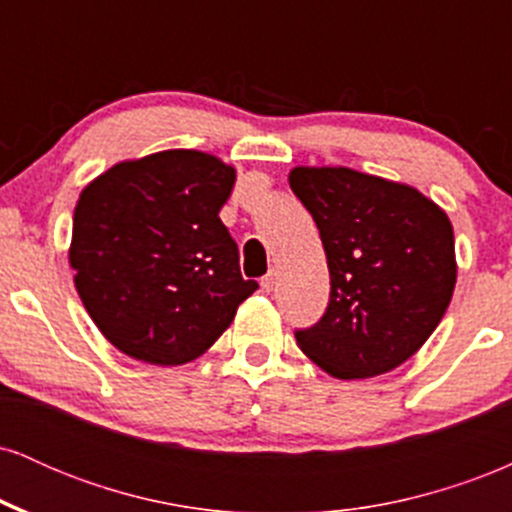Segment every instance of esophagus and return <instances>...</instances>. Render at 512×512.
Wrapping results in <instances>:
<instances>
[{
	"label": "esophagus",
	"mask_w": 512,
	"mask_h": 512,
	"mask_svg": "<svg viewBox=\"0 0 512 512\" xmlns=\"http://www.w3.org/2000/svg\"><path fill=\"white\" fill-rule=\"evenodd\" d=\"M260 284H262V291H267V293H269V291H274V286H276V272L264 274Z\"/></svg>",
	"instance_id": "esophagus-1"
}]
</instances>
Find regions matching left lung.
Here are the masks:
<instances>
[{
  "label": "left lung",
  "instance_id": "8db88e82",
  "mask_svg": "<svg viewBox=\"0 0 512 512\" xmlns=\"http://www.w3.org/2000/svg\"><path fill=\"white\" fill-rule=\"evenodd\" d=\"M293 195L313 214L330 267V305L296 332L339 380L375 378L424 346L457 281L452 223L416 187L344 166H298Z\"/></svg>",
  "mask_w": 512,
  "mask_h": 512
}]
</instances>
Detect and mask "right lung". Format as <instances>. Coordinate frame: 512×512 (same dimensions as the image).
<instances>
[{"label": "right lung", "mask_w": 512, "mask_h": 512, "mask_svg": "<svg viewBox=\"0 0 512 512\" xmlns=\"http://www.w3.org/2000/svg\"><path fill=\"white\" fill-rule=\"evenodd\" d=\"M236 168L195 149L115 163L81 190L69 264L98 330L151 366L202 356L252 296L219 219Z\"/></svg>", "instance_id": "right-lung-1"}]
</instances>
